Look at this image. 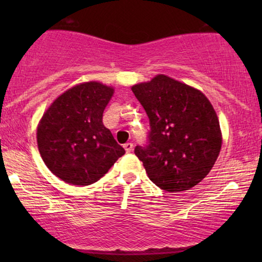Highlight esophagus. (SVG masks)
<instances>
[{
    "label": "esophagus",
    "mask_w": 262,
    "mask_h": 262,
    "mask_svg": "<svg viewBox=\"0 0 262 262\" xmlns=\"http://www.w3.org/2000/svg\"><path fill=\"white\" fill-rule=\"evenodd\" d=\"M132 148H134V144H132V143H126V144H124V149L126 152H131Z\"/></svg>",
    "instance_id": "obj_1"
}]
</instances>
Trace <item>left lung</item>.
<instances>
[{"instance_id": "left-lung-1", "label": "left lung", "mask_w": 262, "mask_h": 262, "mask_svg": "<svg viewBox=\"0 0 262 262\" xmlns=\"http://www.w3.org/2000/svg\"><path fill=\"white\" fill-rule=\"evenodd\" d=\"M131 89L151 127L149 145L135 149L149 179L166 192L194 187L212 169L223 142L212 103L199 89L163 74Z\"/></svg>"}]
</instances>
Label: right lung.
I'll return each mask as SVG.
<instances>
[{"mask_svg":"<svg viewBox=\"0 0 262 262\" xmlns=\"http://www.w3.org/2000/svg\"><path fill=\"white\" fill-rule=\"evenodd\" d=\"M113 93L112 85L99 81L82 82L53 100L39 120L41 159L67 184H94L125 154L102 123Z\"/></svg>","mask_w":262,"mask_h":262,"instance_id":"1","label":"right lung"}]
</instances>
